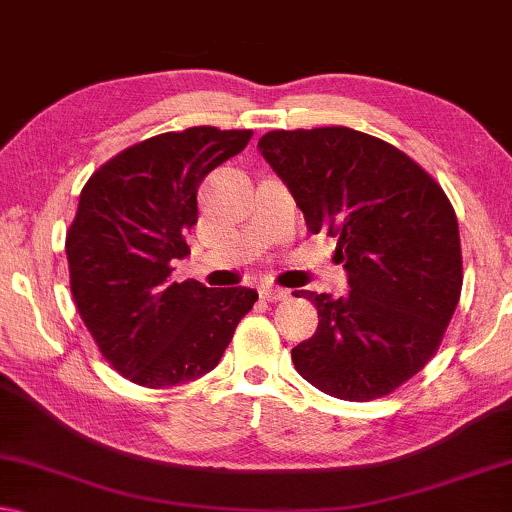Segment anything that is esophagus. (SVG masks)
Segmentation results:
<instances>
[{"label": "esophagus", "instance_id": "1", "mask_svg": "<svg viewBox=\"0 0 512 512\" xmlns=\"http://www.w3.org/2000/svg\"><path fill=\"white\" fill-rule=\"evenodd\" d=\"M292 296V292L289 289H282V287H275V285H263L261 287V299L266 301H285Z\"/></svg>", "mask_w": 512, "mask_h": 512}]
</instances>
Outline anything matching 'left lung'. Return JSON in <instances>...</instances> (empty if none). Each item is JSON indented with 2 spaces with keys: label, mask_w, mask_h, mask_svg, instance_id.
Segmentation results:
<instances>
[{
  "label": "left lung",
  "mask_w": 512,
  "mask_h": 512,
  "mask_svg": "<svg viewBox=\"0 0 512 512\" xmlns=\"http://www.w3.org/2000/svg\"><path fill=\"white\" fill-rule=\"evenodd\" d=\"M263 159L304 211L337 239L351 292H294L318 308V330L292 349L294 368L334 399L391 394L437 353L463 287L449 197L410 156L365 132L273 130Z\"/></svg>",
  "instance_id": "8db88e82"
}]
</instances>
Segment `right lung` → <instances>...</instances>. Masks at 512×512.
<instances>
[{"mask_svg": "<svg viewBox=\"0 0 512 512\" xmlns=\"http://www.w3.org/2000/svg\"><path fill=\"white\" fill-rule=\"evenodd\" d=\"M251 130L211 125L163 132L106 161L82 187L66 232L78 313L111 368L149 389L199 380L216 368L258 294L173 282L197 189L249 144Z\"/></svg>", "mask_w": 512, "mask_h": 512, "instance_id": "obj_1", "label": "right lung"}]
</instances>
